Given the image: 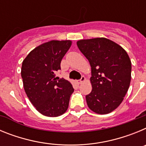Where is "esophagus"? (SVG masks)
Segmentation results:
<instances>
[{
    "instance_id": "1",
    "label": "esophagus",
    "mask_w": 146,
    "mask_h": 146,
    "mask_svg": "<svg viewBox=\"0 0 146 146\" xmlns=\"http://www.w3.org/2000/svg\"><path fill=\"white\" fill-rule=\"evenodd\" d=\"M85 81H86V77H85L84 76H82V77H81V79L78 81V83H79V84H81L82 82H85Z\"/></svg>"
}]
</instances>
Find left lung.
Instances as JSON below:
<instances>
[{
  "mask_svg": "<svg viewBox=\"0 0 146 146\" xmlns=\"http://www.w3.org/2000/svg\"><path fill=\"white\" fill-rule=\"evenodd\" d=\"M77 45L91 67L92 91L86 96L88 106L97 114L111 113L123 102L129 88L131 63L128 54L104 37L78 40Z\"/></svg>",
  "mask_w": 146,
  "mask_h": 146,
  "instance_id": "8db88e82",
  "label": "left lung"
}]
</instances>
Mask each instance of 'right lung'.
<instances>
[{"mask_svg":"<svg viewBox=\"0 0 146 146\" xmlns=\"http://www.w3.org/2000/svg\"><path fill=\"white\" fill-rule=\"evenodd\" d=\"M72 43L71 40L44 42L31 50L23 61L21 76L27 96L45 116H60L69 107L74 88L69 81L57 79L55 73L60 69L62 58Z\"/></svg>","mask_w":146,"mask_h":146,"instance_id":"obj_1","label":"right lung"}]
</instances>
